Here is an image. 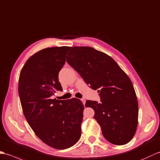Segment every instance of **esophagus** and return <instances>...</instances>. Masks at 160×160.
Instances as JSON below:
<instances>
[{"label": "esophagus", "mask_w": 160, "mask_h": 160, "mask_svg": "<svg viewBox=\"0 0 160 160\" xmlns=\"http://www.w3.org/2000/svg\"><path fill=\"white\" fill-rule=\"evenodd\" d=\"M81 101H82V102H83V104L85 105V104H86V100H85L84 98H82V99H81Z\"/></svg>", "instance_id": "esophagus-1"}]
</instances>
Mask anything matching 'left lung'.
I'll list each match as a JSON object with an SVG mask.
<instances>
[{"instance_id":"1","label":"left lung","mask_w":160,"mask_h":160,"mask_svg":"<svg viewBox=\"0 0 160 160\" xmlns=\"http://www.w3.org/2000/svg\"><path fill=\"white\" fill-rule=\"evenodd\" d=\"M67 62L92 89L98 90L101 102L87 100L105 138L116 145L126 144L137 129L138 103L129 77L111 57L89 47H74Z\"/></svg>"}]
</instances>
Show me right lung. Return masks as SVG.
<instances>
[{
    "label": "right lung",
    "mask_w": 160,
    "mask_h": 160,
    "mask_svg": "<svg viewBox=\"0 0 160 160\" xmlns=\"http://www.w3.org/2000/svg\"><path fill=\"white\" fill-rule=\"evenodd\" d=\"M69 47L44 48L27 59L20 71L18 94L24 117L40 139L56 149L75 144L81 135L84 106L79 99H52L62 91L58 75Z\"/></svg>",
    "instance_id": "right-lung-1"
}]
</instances>
